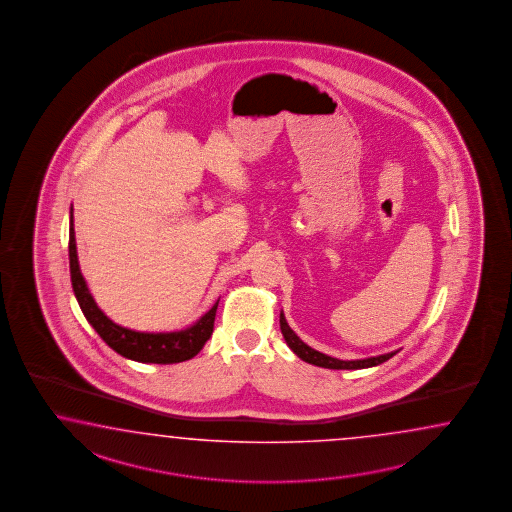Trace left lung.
<instances>
[{"mask_svg":"<svg viewBox=\"0 0 512 512\" xmlns=\"http://www.w3.org/2000/svg\"><path fill=\"white\" fill-rule=\"evenodd\" d=\"M279 326H281V333L285 337V343L289 345V348L300 360H304L305 363H311V365H317V367H324V369H337V371L339 369H346V371L369 369V367H376V365L384 363L389 358H393L399 352V350H395V352H387V354L365 358V360H337V358H332L328 354H322V352H318L315 348L305 345L304 341L296 333L292 332L287 318L283 315V311L279 313Z\"/></svg>","mask_w":512,"mask_h":512,"instance_id":"obj_1","label":"left lung"}]
</instances>
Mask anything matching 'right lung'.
I'll use <instances>...</instances> for the list:
<instances>
[{
    "label": "right lung",
    "instance_id": "add662e5",
    "mask_svg": "<svg viewBox=\"0 0 512 512\" xmlns=\"http://www.w3.org/2000/svg\"><path fill=\"white\" fill-rule=\"evenodd\" d=\"M69 264L72 291L80 304L87 322L95 328V332L104 339V343L121 354L126 360L139 361V363H160L171 365L180 361L192 360L205 346L212 330L218 302L208 309L201 318L188 328L177 332H138L130 330L117 322H113L100 307H98L93 294L89 292L87 281L82 276L80 263H78V249H76V236H74V221H72V207H70L69 229Z\"/></svg>",
    "mask_w": 512,
    "mask_h": 512
}]
</instances>
